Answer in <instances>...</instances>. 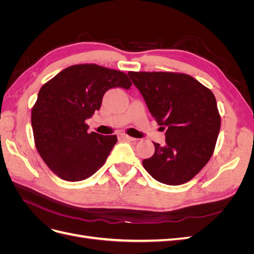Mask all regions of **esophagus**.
I'll use <instances>...</instances> for the list:
<instances>
[{
	"mask_svg": "<svg viewBox=\"0 0 254 254\" xmlns=\"http://www.w3.org/2000/svg\"><path fill=\"white\" fill-rule=\"evenodd\" d=\"M118 137H119L120 140H126V141H130V142H133V141H135L134 137L129 136V135L125 134V133H119V134H118Z\"/></svg>",
	"mask_w": 254,
	"mask_h": 254,
	"instance_id": "34e87169",
	"label": "esophagus"
}]
</instances>
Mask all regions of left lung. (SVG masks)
<instances>
[{
    "mask_svg": "<svg viewBox=\"0 0 254 254\" xmlns=\"http://www.w3.org/2000/svg\"><path fill=\"white\" fill-rule=\"evenodd\" d=\"M158 125L165 144L143 166L157 181L179 186L200 172L213 155L220 130V117L212 91L187 74L129 72Z\"/></svg>",
    "mask_w": 254,
    "mask_h": 254,
    "instance_id": "left-lung-1",
    "label": "left lung"
}]
</instances>
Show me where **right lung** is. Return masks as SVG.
Segmentation results:
<instances>
[{
  "instance_id": "obj_1",
  "label": "right lung",
  "mask_w": 254,
  "mask_h": 254,
  "mask_svg": "<svg viewBox=\"0 0 254 254\" xmlns=\"http://www.w3.org/2000/svg\"><path fill=\"white\" fill-rule=\"evenodd\" d=\"M130 87L125 73L92 64L68 66L43 84L32 126L37 150L53 173L81 181L104 165L118 137L88 133L84 121L99 110L109 89Z\"/></svg>"
}]
</instances>
